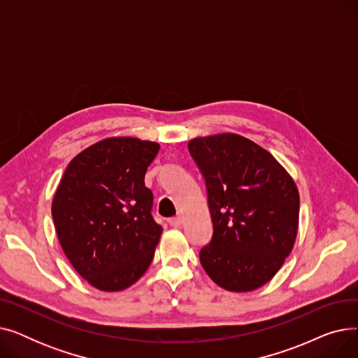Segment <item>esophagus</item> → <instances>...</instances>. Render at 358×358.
I'll return each mask as SVG.
<instances>
[{"label":"esophagus","mask_w":358,"mask_h":358,"mask_svg":"<svg viewBox=\"0 0 358 358\" xmlns=\"http://www.w3.org/2000/svg\"><path fill=\"white\" fill-rule=\"evenodd\" d=\"M168 223L171 224L173 228H180L181 224H182V217H181V216H176V217H171V219L168 220Z\"/></svg>","instance_id":"1"}]
</instances>
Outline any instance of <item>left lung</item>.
I'll return each mask as SVG.
<instances>
[{
  "instance_id": "left-lung-1",
  "label": "left lung",
  "mask_w": 358,
  "mask_h": 358,
  "mask_svg": "<svg viewBox=\"0 0 358 358\" xmlns=\"http://www.w3.org/2000/svg\"><path fill=\"white\" fill-rule=\"evenodd\" d=\"M206 181L213 223L200 262L215 283L251 292L270 281L297 235L299 192L293 178L264 148L223 134L189 142Z\"/></svg>"
}]
</instances>
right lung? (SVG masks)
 <instances>
[{
	"mask_svg": "<svg viewBox=\"0 0 358 358\" xmlns=\"http://www.w3.org/2000/svg\"><path fill=\"white\" fill-rule=\"evenodd\" d=\"M157 142L108 138L66 166L55 193L52 217L72 267L91 286L119 292L138 281L162 234L152 216L154 194L145 174Z\"/></svg>",
	"mask_w": 358,
	"mask_h": 358,
	"instance_id": "1",
	"label": "right lung"
}]
</instances>
